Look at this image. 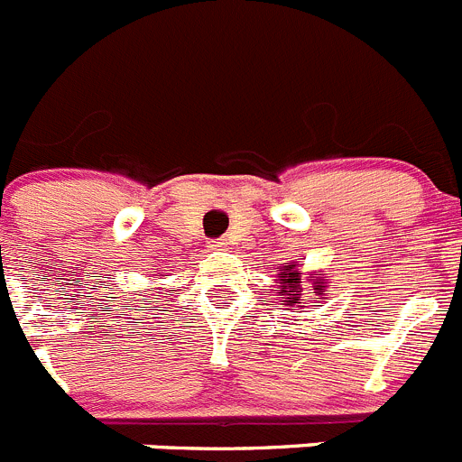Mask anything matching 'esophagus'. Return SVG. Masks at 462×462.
Segmentation results:
<instances>
[{
	"label": "esophagus",
	"mask_w": 462,
	"mask_h": 462,
	"mask_svg": "<svg viewBox=\"0 0 462 462\" xmlns=\"http://www.w3.org/2000/svg\"><path fill=\"white\" fill-rule=\"evenodd\" d=\"M226 240L224 238H217V240H210V243H208V247H210V250H224V247H226Z\"/></svg>",
	"instance_id": "34e87169"
}]
</instances>
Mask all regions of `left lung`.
I'll return each mask as SVG.
<instances>
[{
	"instance_id": "1",
	"label": "left lung",
	"mask_w": 462,
	"mask_h": 462,
	"mask_svg": "<svg viewBox=\"0 0 462 462\" xmlns=\"http://www.w3.org/2000/svg\"><path fill=\"white\" fill-rule=\"evenodd\" d=\"M280 287H277V293L284 296L287 300H282V303L287 305H296V303H308L310 293L312 296H321V289H324L326 282L324 280H317L312 282V287H305L303 282H300V273L291 271V266L284 268V273H280ZM303 308V305H300Z\"/></svg>"
}]
</instances>
